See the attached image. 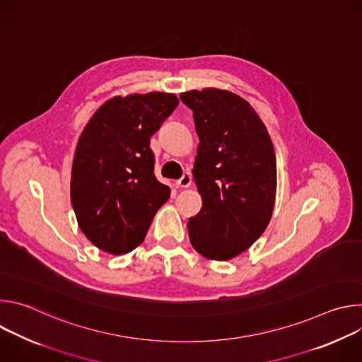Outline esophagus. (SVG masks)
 <instances>
[{
    "label": "esophagus",
    "instance_id": "1",
    "mask_svg": "<svg viewBox=\"0 0 362 362\" xmlns=\"http://www.w3.org/2000/svg\"><path fill=\"white\" fill-rule=\"evenodd\" d=\"M192 185V175L189 172H185L182 177L176 182L177 187H189Z\"/></svg>",
    "mask_w": 362,
    "mask_h": 362
}]
</instances>
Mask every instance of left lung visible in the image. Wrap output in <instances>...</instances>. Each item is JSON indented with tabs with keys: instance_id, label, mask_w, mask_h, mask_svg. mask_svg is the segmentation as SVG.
<instances>
[{
	"instance_id": "8db88e82",
	"label": "left lung",
	"mask_w": 362,
	"mask_h": 362,
	"mask_svg": "<svg viewBox=\"0 0 362 362\" xmlns=\"http://www.w3.org/2000/svg\"><path fill=\"white\" fill-rule=\"evenodd\" d=\"M199 136L193 179L203 199L189 219L193 247L215 261L246 250L267 229L276 192L272 140L246 100L216 88L180 94Z\"/></svg>"
}]
</instances>
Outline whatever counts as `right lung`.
<instances>
[{"mask_svg":"<svg viewBox=\"0 0 362 362\" xmlns=\"http://www.w3.org/2000/svg\"><path fill=\"white\" fill-rule=\"evenodd\" d=\"M177 105L168 93L113 97L83 130L71 169V204L81 232L98 249L122 255L137 247L170 197L154 176L150 137Z\"/></svg>","mask_w":362,"mask_h":362,"instance_id":"right-lung-1","label":"right lung"}]
</instances>
